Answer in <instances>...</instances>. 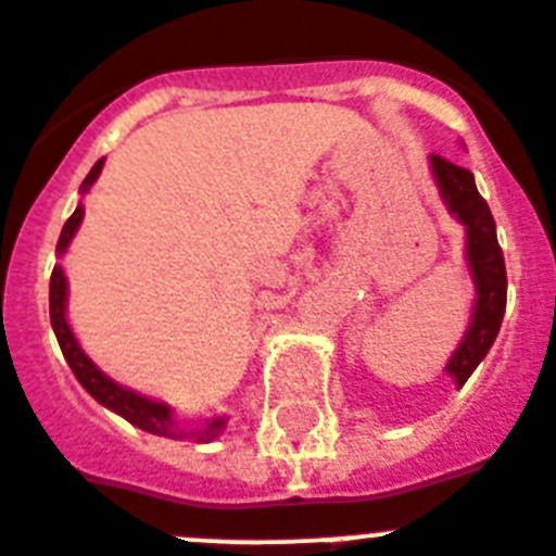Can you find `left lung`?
I'll use <instances>...</instances> for the list:
<instances>
[{
  "instance_id": "8db88e82",
  "label": "left lung",
  "mask_w": 556,
  "mask_h": 556,
  "mask_svg": "<svg viewBox=\"0 0 556 556\" xmlns=\"http://www.w3.org/2000/svg\"><path fill=\"white\" fill-rule=\"evenodd\" d=\"M430 165H433L441 197L467 227V258L478 292L467 337L447 363L450 377L464 386L469 374L478 368V363L486 357V351L492 349L497 331H501V320L506 312V264L504 250L495 236V219H492L486 199L478 193L472 174L439 154L430 156Z\"/></svg>"
}]
</instances>
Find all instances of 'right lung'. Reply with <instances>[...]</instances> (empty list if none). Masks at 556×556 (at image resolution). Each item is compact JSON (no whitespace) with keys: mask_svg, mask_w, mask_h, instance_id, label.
Here are the masks:
<instances>
[{"mask_svg":"<svg viewBox=\"0 0 556 556\" xmlns=\"http://www.w3.org/2000/svg\"><path fill=\"white\" fill-rule=\"evenodd\" d=\"M101 168H103V160H98V163L92 165V170L87 174V179H84V185H80V191L87 193L89 188H92V182L98 179ZM80 219H84V207L78 205L75 207L73 216L66 219L64 230H61L59 247H55L59 253H64L66 244L73 241ZM64 303H66V278H64V269L55 264V269H52V275H50L52 331H55V337H59V345H61V351H64V359L70 363V368H73L75 379H78L80 386L87 388V391L92 393L94 400L101 402V405H106L109 410L121 414L123 419L131 421V425L140 427V430H146V433L165 435V439L211 441V439H216L222 430H225V419H222V416L219 419H211L205 427H199V430H185V427L179 425V419H174V414H170L168 405H163V402H151V400H146V396H137V393L126 391V388H121L117 382H112L106 374L98 371V368L92 365V359H89L87 354L78 349V340H75L73 331H70V326H66Z\"/></svg>","mask_w":556,"mask_h":556,"instance_id":"obj_1","label":"right lung"}]
</instances>
